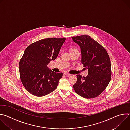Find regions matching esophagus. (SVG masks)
<instances>
[{"instance_id": "34e87169", "label": "esophagus", "mask_w": 130, "mask_h": 130, "mask_svg": "<svg viewBox=\"0 0 130 130\" xmlns=\"http://www.w3.org/2000/svg\"><path fill=\"white\" fill-rule=\"evenodd\" d=\"M64 74H65V75H66V76H69L71 75L70 73H68V72H64Z\"/></svg>"}]
</instances>
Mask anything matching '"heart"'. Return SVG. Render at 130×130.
Here are the masks:
<instances>
[{
    "mask_svg": "<svg viewBox=\"0 0 130 130\" xmlns=\"http://www.w3.org/2000/svg\"><path fill=\"white\" fill-rule=\"evenodd\" d=\"M71 50H75V49H71Z\"/></svg>",
    "mask_w": 130,
    "mask_h": 130,
    "instance_id": "obj_1",
    "label": "heart"
}]
</instances>
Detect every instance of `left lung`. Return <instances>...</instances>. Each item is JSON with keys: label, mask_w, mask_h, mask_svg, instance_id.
I'll list each match as a JSON object with an SVG mask.
<instances>
[{"label": "left lung", "mask_w": 130, "mask_h": 130, "mask_svg": "<svg viewBox=\"0 0 130 130\" xmlns=\"http://www.w3.org/2000/svg\"><path fill=\"white\" fill-rule=\"evenodd\" d=\"M81 49V63L88 69L86 77L77 75L74 90L81 97L89 99L98 96L105 90L111 79V65L106 50L90 36L72 37Z\"/></svg>", "instance_id": "obj_1"}]
</instances>
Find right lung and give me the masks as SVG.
I'll list each match as a JSON object with an SVG mask.
<instances>
[{
  "label": "right lung",
  "instance_id": "add662e5",
  "mask_svg": "<svg viewBox=\"0 0 130 130\" xmlns=\"http://www.w3.org/2000/svg\"><path fill=\"white\" fill-rule=\"evenodd\" d=\"M66 39L47 38L37 41L25 50L19 64L22 82L30 94L47 95L57 87L63 73H56L47 65L58 57Z\"/></svg>",
  "mask_w": 130,
  "mask_h": 130
}]
</instances>
